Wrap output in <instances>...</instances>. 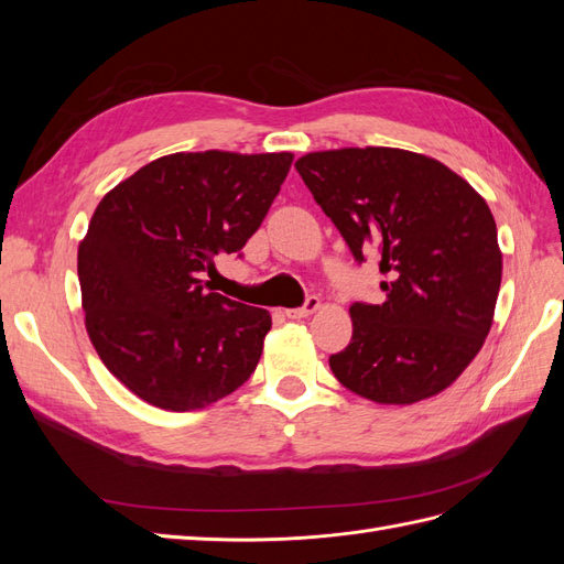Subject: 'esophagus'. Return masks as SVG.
<instances>
[{
  "label": "esophagus",
  "mask_w": 564,
  "mask_h": 564,
  "mask_svg": "<svg viewBox=\"0 0 564 564\" xmlns=\"http://www.w3.org/2000/svg\"><path fill=\"white\" fill-rule=\"evenodd\" d=\"M319 305H322V303H319L317 296H308V301H305L303 308H289V311H284V315H286L289 319H301V317H308V315L317 313Z\"/></svg>",
  "instance_id": "1"
}]
</instances>
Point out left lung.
<instances>
[{"mask_svg":"<svg viewBox=\"0 0 564 564\" xmlns=\"http://www.w3.org/2000/svg\"><path fill=\"white\" fill-rule=\"evenodd\" d=\"M296 172L355 261L379 253L386 301L352 303L340 386L377 404L449 388L491 329L503 256L485 197L442 162L400 148L308 152Z\"/></svg>","mask_w":564,"mask_h":564,"instance_id":"obj_1","label":"left lung"}]
</instances>
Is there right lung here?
<instances>
[{
	"mask_svg": "<svg viewBox=\"0 0 564 564\" xmlns=\"http://www.w3.org/2000/svg\"><path fill=\"white\" fill-rule=\"evenodd\" d=\"M292 152H174L98 202L77 251L82 308L100 360L166 412L224 400L256 369L270 313L212 292L216 253L259 230Z\"/></svg>",
	"mask_w": 564,
	"mask_h": 564,
	"instance_id": "right-lung-1",
	"label": "right lung"
}]
</instances>
